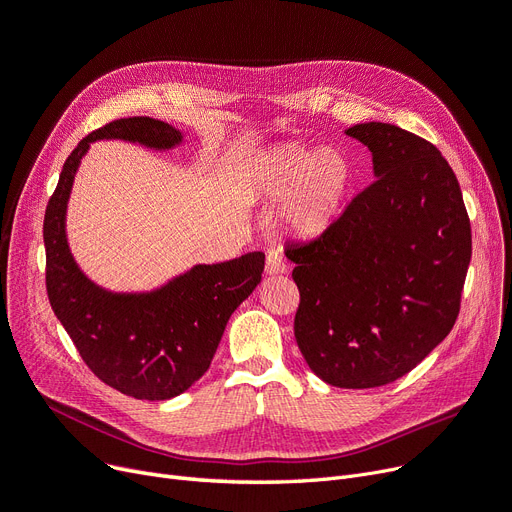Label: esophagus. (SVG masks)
Masks as SVG:
<instances>
[{"label": "esophagus", "mask_w": 512, "mask_h": 512, "mask_svg": "<svg viewBox=\"0 0 512 512\" xmlns=\"http://www.w3.org/2000/svg\"><path fill=\"white\" fill-rule=\"evenodd\" d=\"M264 273L266 275H283V273H287V264H285V260L279 254L271 252L269 256H266Z\"/></svg>", "instance_id": "obj_1"}]
</instances>
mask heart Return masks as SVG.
<instances>
[{"label":"heart","instance_id":"b5f03b06","mask_svg":"<svg viewBox=\"0 0 512 512\" xmlns=\"http://www.w3.org/2000/svg\"><path fill=\"white\" fill-rule=\"evenodd\" d=\"M354 170L337 150L283 141L243 158L239 183L246 196L277 204L283 227L298 239L312 241L329 233L342 218L352 191Z\"/></svg>","mask_w":512,"mask_h":512}]
</instances>
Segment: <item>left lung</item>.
I'll use <instances>...</instances> for the list:
<instances>
[{"label":"left lung","mask_w":512,"mask_h":512,"mask_svg":"<svg viewBox=\"0 0 512 512\" xmlns=\"http://www.w3.org/2000/svg\"><path fill=\"white\" fill-rule=\"evenodd\" d=\"M373 156V181L323 237L287 252L300 289L296 342L325 383L387 385L440 346L460 308L471 223L450 164L387 123L346 131Z\"/></svg>","instance_id":"obj_1"}]
</instances>
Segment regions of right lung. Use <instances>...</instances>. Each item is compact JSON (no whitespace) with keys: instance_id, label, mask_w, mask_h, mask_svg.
I'll return each instance as SVG.
<instances>
[{"instance_id":"obj_1","label":"right lung","mask_w":512,"mask_h":512,"mask_svg":"<svg viewBox=\"0 0 512 512\" xmlns=\"http://www.w3.org/2000/svg\"><path fill=\"white\" fill-rule=\"evenodd\" d=\"M120 139L166 152L183 133L150 116L120 118L89 133L66 158L43 221L45 283L58 321L87 367L137 400L183 394L210 367L235 308L262 281L264 254L196 264L150 291H112L91 281L70 252L66 208L89 145Z\"/></svg>"}]
</instances>
